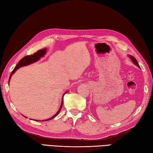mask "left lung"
Here are the masks:
<instances>
[{"label":"left lung","instance_id":"1","mask_svg":"<svg viewBox=\"0 0 153 153\" xmlns=\"http://www.w3.org/2000/svg\"><path fill=\"white\" fill-rule=\"evenodd\" d=\"M128 57H129L130 59H131V60L132 61V62H133V63L136 65V66H137V67L138 68H140V66H139V64H138V63H137V60H136V59L135 58V57H134L133 56H128Z\"/></svg>","mask_w":153,"mask_h":153}]
</instances>
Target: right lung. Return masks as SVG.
<instances>
[{
    "mask_svg": "<svg viewBox=\"0 0 153 153\" xmlns=\"http://www.w3.org/2000/svg\"><path fill=\"white\" fill-rule=\"evenodd\" d=\"M47 53V48L45 49H41V50H39L38 51L36 52V53H34L33 55H31V56H25L24 57H23L22 59L19 60V62H18V64H17L16 65V66L15 67V68L13 69V71H12L11 75H10L9 76V81H10V79H11L12 75H13L15 72H16V71H17V70H18L19 68H21L22 66H28V65L31 64H33L34 63V62H36L37 61H39V60L41 58V57H44L45 55ZM68 91H67L65 92V93L63 94V96H62V103H61V105H60V107L59 108L58 110V111H57L56 114L53 115V117H51V118H49L48 119H46V120H42V121H49V120H51L52 119H53L54 117H56L57 114H59V112H60V111H61L62 109V105H63V99H64V95L66 94V93H68ZM24 116V115H23ZM24 117H26V118H27L26 117L24 116ZM34 121H39V120H34Z\"/></svg>",
    "mask_w": 153,
    "mask_h": 153,
    "instance_id": "add662e5",
    "label": "right lung"
}]
</instances>
